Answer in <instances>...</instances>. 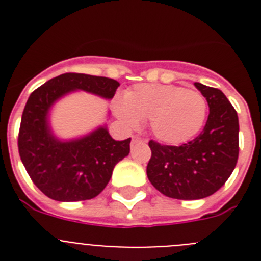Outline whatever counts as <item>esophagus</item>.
<instances>
[{
  "instance_id": "34e87169",
  "label": "esophagus",
  "mask_w": 261,
  "mask_h": 261,
  "mask_svg": "<svg viewBox=\"0 0 261 261\" xmlns=\"http://www.w3.org/2000/svg\"><path fill=\"white\" fill-rule=\"evenodd\" d=\"M140 142H144V140H142V138H140V137H137V136H135V137L132 138V145L140 144Z\"/></svg>"
}]
</instances>
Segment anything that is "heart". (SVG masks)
I'll return each mask as SVG.
<instances>
[{"instance_id": "obj_1", "label": "heart", "mask_w": 261, "mask_h": 261, "mask_svg": "<svg viewBox=\"0 0 261 261\" xmlns=\"http://www.w3.org/2000/svg\"><path fill=\"white\" fill-rule=\"evenodd\" d=\"M114 111L128 128L149 120L150 132L159 141L180 145L192 140L204 126L208 103L197 90L176 85L141 84L114 102Z\"/></svg>"}]
</instances>
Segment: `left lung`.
Wrapping results in <instances>:
<instances>
[{
  "label": "left lung",
  "mask_w": 261,
  "mask_h": 261,
  "mask_svg": "<svg viewBox=\"0 0 261 261\" xmlns=\"http://www.w3.org/2000/svg\"><path fill=\"white\" fill-rule=\"evenodd\" d=\"M195 86L209 106L202 132L180 146L149 142L147 177L155 190L171 199L199 200L213 195L229 179L238 161L237 111L221 90L200 82Z\"/></svg>",
  "instance_id": "obj_1"
}]
</instances>
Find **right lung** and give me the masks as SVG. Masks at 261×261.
<instances>
[{
  "label": "right lung",
  "mask_w": 261,
  "mask_h": 261,
  "mask_svg": "<svg viewBox=\"0 0 261 261\" xmlns=\"http://www.w3.org/2000/svg\"><path fill=\"white\" fill-rule=\"evenodd\" d=\"M119 86L112 78L65 73L30 95L23 110L18 149L34 184L49 199L66 202L94 199L106 188L116 163L128 155L130 144V138L114 140L106 124L81 137L61 140L50 125L53 106L74 91L110 100Z\"/></svg>",
  "instance_id": "1"
}]
</instances>
